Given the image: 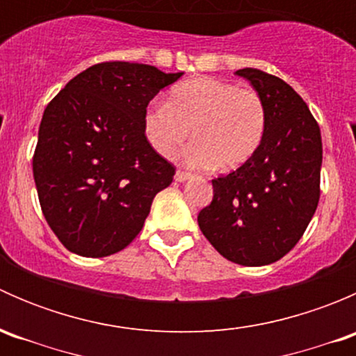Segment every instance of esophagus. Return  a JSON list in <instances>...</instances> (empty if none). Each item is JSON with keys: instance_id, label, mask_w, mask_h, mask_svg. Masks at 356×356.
Returning a JSON list of instances; mask_svg holds the SVG:
<instances>
[{"instance_id": "esophagus-1", "label": "esophagus", "mask_w": 356, "mask_h": 356, "mask_svg": "<svg viewBox=\"0 0 356 356\" xmlns=\"http://www.w3.org/2000/svg\"><path fill=\"white\" fill-rule=\"evenodd\" d=\"M191 177H193L191 172H184V170L175 172V181H177V182H184V181H188V179H191Z\"/></svg>"}]
</instances>
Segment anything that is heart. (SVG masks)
Wrapping results in <instances>:
<instances>
[{"instance_id": "heart-1", "label": "heart", "mask_w": 356, "mask_h": 356, "mask_svg": "<svg viewBox=\"0 0 356 356\" xmlns=\"http://www.w3.org/2000/svg\"><path fill=\"white\" fill-rule=\"evenodd\" d=\"M268 111L264 96L236 82L195 77L168 92L167 103H153L143 117L145 136L156 153L172 158L188 141L182 160L191 167L232 170L260 149Z\"/></svg>"}]
</instances>
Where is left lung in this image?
Returning <instances> with one entry per match:
<instances>
[{"instance_id": "8db88e82", "label": "left lung", "mask_w": 356, "mask_h": 356, "mask_svg": "<svg viewBox=\"0 0 356 356\" xmlns=\"http://www.w3.org/2000/svg\"><path fill=\"white\" fill-rule=\"evenodd\" d=\"M267 103L264 143L246 163L213 179V200L198 215L204 238L246 267L274 264L307 231L321 198L322 138L293 88L258 68L236 72Z\"/></svg>"}]
</instances>
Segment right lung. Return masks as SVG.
<instances>
[{
	"mask_svg": "<svg viewBox=\"0 0 356 356\" xmlns=\"http://www.w3.org/2000/svg\"><path fill=\"white\" fill-rule=\"evenodd\" d=\"M182 72L145 63L86 68L48 103L32 156L46 222L68 251L102 258L131 245L175 167L143 129L149 102Z\"/></svg>",
	"mask_w": 356,
	"mask_h": 356,
	"instance_id": "add662e5",
	"label": "right lung"
}]
</instances>
